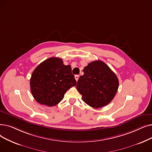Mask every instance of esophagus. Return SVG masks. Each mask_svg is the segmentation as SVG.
Masks as SVG:
<instances>
[{
	"label": "esophagus",
	"instance_id": "obj_1",
	"mask_svg": "<svg viewBox=\"0 0 152 152\" xmlns=\"http://www.w3.org/2000/svg\"><path fill=\"white\" fill-rule=\"evenodd\" d=\"M75 80H76V81H77L78 79H79V75H75Z\"/></svg>",
	"mask_w": 152,
	"mask_h": 152
}]
</instances>
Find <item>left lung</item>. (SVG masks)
I'll return each instance as SVG.
<instances>
[{"mask_svg": "<svg viewBox=\"0 0 152 152\" xmlns=\"http://www.w3.org/2000/svg\"><path fill=\"white\" fill-rule=\"evenodd\" d=\"M76 88L83 100L97 109L107 105L113 99L118 88V80L114 72L103 61L91 62L83 69Z\"/></svg>", "mask_w": 152, "mask_h": 152, "instance_id": "1", "label": "left lung"}]
</instances>
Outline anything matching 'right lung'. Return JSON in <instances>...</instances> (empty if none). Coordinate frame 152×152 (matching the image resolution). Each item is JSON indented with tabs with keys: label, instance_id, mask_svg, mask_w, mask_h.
<instances>
[{
	"label": "right lung",
	"instance_id": "add662e5",
	"mask_svg": "<svg viewBox=\"0 0 152 152\" xmlns=\"http://www.w3.org/2000/svg\"><path fill=\"white\" fill-rule=\"evenodd\" d=\"M76 81L70 65L66 66L63 60L50 58L39 64L30 78V89L35 99L39 104L54 106L64 97Z\"/></svg>",
	"mask_w": 152,
	"mask_h": 152
}]
</instances>
